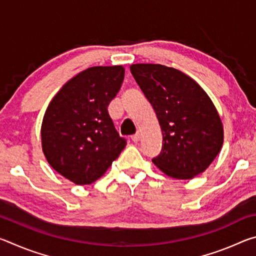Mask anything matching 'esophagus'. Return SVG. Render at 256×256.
<instances>
[{
	"label": "esophagus",
	"mask_w": 256,
	"mask_h": 256,
	"mask_svg": "<svg viewBox=\"0 0 256 256\" xmlns=\"http://www.w3.org/2000/svg\"><path fill=\"white\" fill-rule=\"evenodd\" d=\"M131 138H132V141H133V142H138V140H140V133L134 134V136H131Z\"/></svg>",
	"instance_id": "obj_1"
}]
</instances>
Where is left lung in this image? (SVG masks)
I'll list each match as a JSON object with an SVG mask.
<instances>
[{
    "mask_svg": "<svg viewBox=\"0 0 256 256\" xmlns=\"http://www.w3.org/2000/svg\"><path fill=\"white\" fill-rule=\"evenodd\" d=\"M130 70L162 128V148L154 164L177 180L201 174L224 142L222 123L214 102L196 81L174 68L132 64Z\"/></svg>",
    "mask_w": 256,
    "mask_h": 256,
    "instance_id": "obj_1",
    "label": "left lung"
}]
</instances>
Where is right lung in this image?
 <instances>
[{
  "mask_svg": "<svg viewBox=\"0 0 256 256\" xmlns=\"http://www.w3.org/2000/svg\"><path fill=\"white\" fill-rule=\"evenodd\" d=\"M123 79L120 66L86 68L62 86L45 112V157L58 174L76 185L100 178L126 146L107 110Z\"/></svg>",
  "mask_w": 256,
  "mask_h": 256,
  "instance_id": "add662e5",
  "label": "right lung"
}]
</instances>
